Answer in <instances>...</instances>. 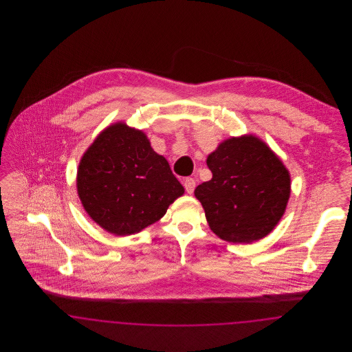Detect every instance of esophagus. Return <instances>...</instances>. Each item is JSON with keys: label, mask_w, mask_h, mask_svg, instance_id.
<instances>
[{"label": "esophagus", "mask_w": 352, "mask_h": 352, "mask_svg": "<svg viewBox=\"0 0 352 352\" xmlns=\"http://www.w3.org/2000/svg\"><path fill=\"white\" fill-rule=\"evenodd\" d=\"M184 188H186V191H187V194H192L194 192V190H195V179L194 178H186L184 179Z\"/></svg>", "instance_id": "obj_1"}]
</instances>
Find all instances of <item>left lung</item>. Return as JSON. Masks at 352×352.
Listing matches in <instances>:
<instances>
[{
    "instance_id": "obj_1",
    "label": "left lung",
    "mask_w": 352,
    "mask_h": 352,
    "mask_svg": "<svg viewBox=\"0 0 352 352\" xmlns=\"http://www.w3.org/2000/svg\"><path fill=\"white\" fill-rule=\"evenodd\" d=\"M212 178L194 194L211 231L230 243L251 244L270 234L290 197V173L258 137H230L207 157Z\"/></svg>"
}]
</instances>
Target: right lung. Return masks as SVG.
I'll use <instances>...</instances> for the list:
<instances>
[{"instance_id":"obj_1","label":"right lung","mask_w":352,"mask_h":352,"mask_svg":"<svg viewBox=\"0 0 352 352\" xmlns=\"http://www.w3.org/2000/svg\"><path fill=\"white\" fill-rule=\"evenodd\" d=\"M76 190L88 217L116 236L138 234L184 194L148 135L124 121L107 126L84 151Z\"/></svg>"}]
</instances>
